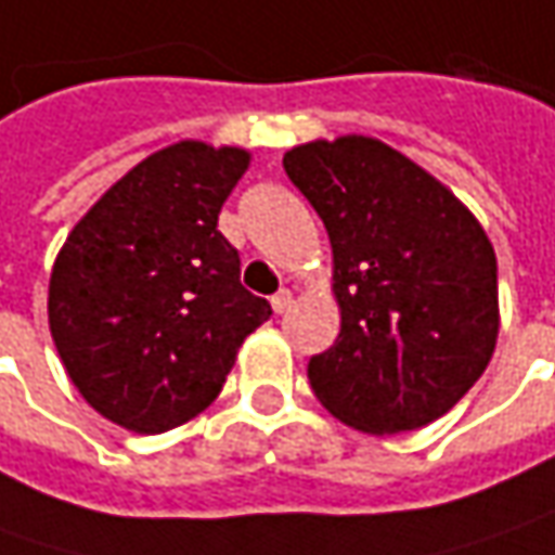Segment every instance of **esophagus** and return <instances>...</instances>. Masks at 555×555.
<instances>
[{
  "label": "esophagus",
  "mask_w": 555,
  "mask_h": 555,
  "mask_svg": "<svg viewBox=\"0 0 555 555\" xmlns=\"http://www.w3.org/2000/svg\"><path fill=\"white\" fill-rule=\"evenodd\" d=\"M289 306H293V289L284 287V289H278L274 296H271V309L278 311V314H284Z\"/></svg>",
  "instance_id": "1"
}]
</instances>
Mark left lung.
I'll return each instance as SVG.
<instances>
[{
  "label": "left lung",
  "mask_w": 555,
  "mask_h": 555,
  "mask_svg": "<svg viewBox=\"0 0 555 555\" xmlns=\"http://www.w3.org/2000/svg\"><path fill=\"white\" fill-rule=\"evenodd\" d=\"M284 169L331 234L339 336L311 354L318 401L361 433H411L448 414L498 343V256L463 203L364 135L309 141Z\"/></svg>",
  "instance_id": "8db88e82"
}]
</instances>
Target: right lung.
Wrapping results in <instances>:
<instances>
[{
	"label": "right lung",
	"instance_id": "right-lung-1",
	"mask_svg": "<svg viewBox=\"0 0 555 555\" xmlns=\"http://www.w3.org/2000/svg\"><path fill=\"white\" fill-rule=\"evenodd\" d=\"M246 166L241 147L169 144L129 169L54 259V349L79 395L122 429L157 436L206 411L271 314L219 231Z\"/></svg>",
	"mask_w": 555,
	"mask_h": 555
}]
</instances>
